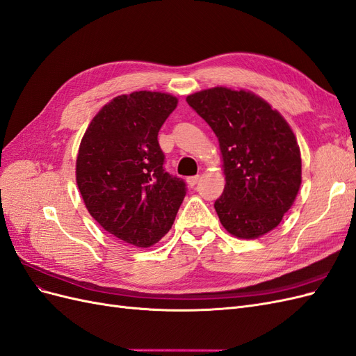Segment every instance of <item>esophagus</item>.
<instances>
[{
  "mask_svg": "<svg viewBox=\"0 0 356 356\" xmlns=\"http://www.w3.org/2000/svg\"><path fill=\"white\" fill-rule=\"evenodd\" d=\"M197 181H199V175L188 177V178H187V184H188L190 187H195V186L197 184Z\"/></svg>",
  "mask_w": 356,
  "mask_h": 356,
  "instance_id": "34e87169",
  "label": "esophagus"
}]
</instances>
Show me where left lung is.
Wrapping results in <instances>:
<instances>
[{
  "mask_svg": "<svg viewBox=\"0 0 356 356\" xmlns=\"http://www.w3.org/2000/svg\"><path fill=\"white\" fill-rule=\"evenodd\" d=\"M187 102L220 143L225 187L213 207L222 227L241 239L273 230L301 184L300 148L285 118L246 90L213 88Z\"/></svg>",
  "mask_w": 356,
  "mask_h": 356,
  "instance_id": "8db88e82",
  "label": "left lung"
}]
</instances>
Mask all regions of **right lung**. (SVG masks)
Instances as JSON below:
<instances>
[{
  "label": "right lung",
  "instance_id": "add662e5",
  "mask_svg": "<svg viewBox=\"0 0 356 356\" xmlns=\"http://www.w3.org/2000/svg\"><path fill=\"white\" fill-rule=\"evenodd\" d=\"M177 104L160 92L117 96L93 117L79 148L75 178L86 208L105 232L138 248L170 230L187 193L165 170L157 141Z\"/></svg>",
  "mask_w": 356,
  "mask_h": 356
}]
</instances>
